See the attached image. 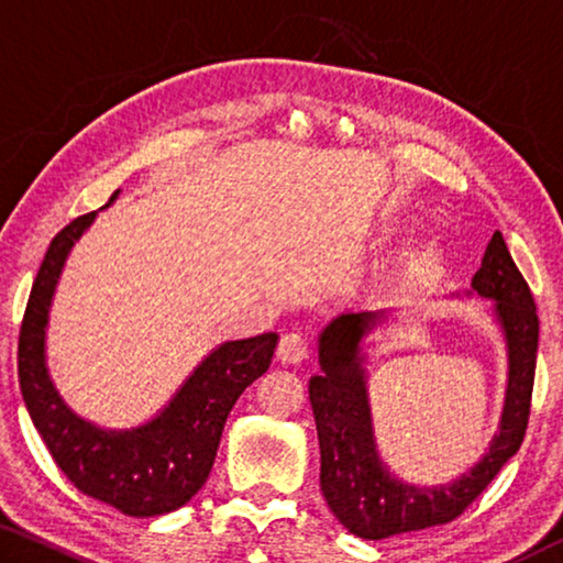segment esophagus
<instances>
[{
    "mask_svg": "<svg viewBox=\"0 0 563 563\" xmlns=\"http://www.w3.org/2000/svg\"><path fill=\"white\" fill-rule=\"evenodd\" d=\"M308 357V340L300 332H285L278 342V360L283 365H298Z\"/></svg>",
    "mask_w": 563,
    "mask_h": 563,
    "instance_id": "obj_1",
    "label": "esophagus"
}]
</instances>
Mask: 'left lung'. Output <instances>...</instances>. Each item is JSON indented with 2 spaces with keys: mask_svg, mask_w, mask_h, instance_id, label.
I'll list each match as a JSON object with an SVG mask.
<instances>
[{
  "mask_svg": "<svg viewBox=\"0 0 563 563\" xmlns=\"http://www.w3.org/2000/svg\"><path fill=\"white\" fill-rule=\"evenodd\" d=\"M472 290L494 300V318L507 340V399L489 452L460 479L440 487L399 482L379 460L360 342L385 320V310L345 312L320 332V375L310 377L308 387L320 440V489L338 521L360 539L379 541L456 519L519 452L531 412L539 318L499 231L484 251Z\"/></svg>",
  "mask_w": 563,
  "mask_h": 563,
  "instance_id": "1",
  "label": "left lung"
}]
</instances>
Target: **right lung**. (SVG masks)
<instances>
[{
  "instance_id": "1",
  "label": "right lung",
  "mask_w": 563,
  "mask_h": 563,
  "mask_svg": "<svg viewBox=\"0 0 563 563\" xmlns=\"http://www.w3.org/2000/svg\"><path fill=\"white\" fill-rule=\"evenodd\" d=\"M93 218L97 211L74 218L44 255L19 330V387L36 432L76 489L126 517H158L184 507L206 484L225 419L243 389L271 367L278 335L223 342L146 424L101 430L76 417L46 373L44 342L66 255Z\"/></svg>"
}]
</instances>
